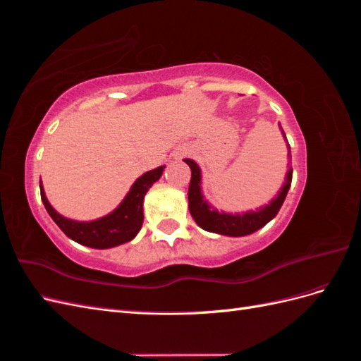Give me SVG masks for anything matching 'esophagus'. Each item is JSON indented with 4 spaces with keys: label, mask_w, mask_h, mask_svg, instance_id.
<instances>
[{
    "label": "esophagus",
    "mask_w": 361,
    "mask_h": 361,
    "mask_svg": "<svg viewBox=\"0 0 361 361\" xmlns=\"http://www.w3.org/2000/svg\"><path fill=\"white\" fill-rule=\"evenodd\" d=\"M185 155H187V150H180L179 154H178V158H182V157H185Z\"/></svg>",
    "instance_id": "34e87169"
}]
</instances>
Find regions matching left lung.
<instances>
[{
    "label": "left lung",
    "instance_id": "obj_1",
    "mask_svg": "<svg viewBox=\"0 0 361 361\" xmlns=\"http://www.w3.org/2000/svg\"><path fill=\"white\" fill-rule=\"evenodd\" d=\"M281 129V128H280ZM283 138H286V134L283 133ZM288 158L289 162L292 159L290 157V146L288 143ZM185 162L188 164L191 169V180H190V188H188V206H190V214L195 220L203 231L212 232L218 235H226V236H245L250 233H255L259 228L268 224L272 218H274L280 207L285 202L288 191L290 188L292 182V167H289L285 183L277 192V195L272 199L268 204L257 207L256 211H247L243 214H228L224 211H218L209 202L204 200L203 192H202V171L199 164L194 159L185 158Z\"/></svg>",
    "mask_w": 361,
    "mask_h": 361
}]
</instances>
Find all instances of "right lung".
I'll use <instances>...</instances> for the list:
<instances>
[{
	"label": "right lung",
	"instance_id": "1",
	"mask_svg": "<svg viewBox=\"0 0 361 361\" xmlns=\"http://www.w3.org/2000/svg\"><path fill=\"white\" fill-rule=\"evenodd\" d=\"M164 169H166V166L146 171L143 176H140L133 183V187H130L129 192L125 195L122 203H120L113 212L97 218V220L93 221H75L71 220V218L60 215L48 202L45 190H43L40 182L42 202L45 204L52 220L56 221V224L61 228L64 235L69 236L72 241L99 250L117 247L133 241L140 232L145 218V195L152 185L162 176Z\"/></svg>",
	"mask_w": 361,
	"mask_h": 361
}]
</instances>
